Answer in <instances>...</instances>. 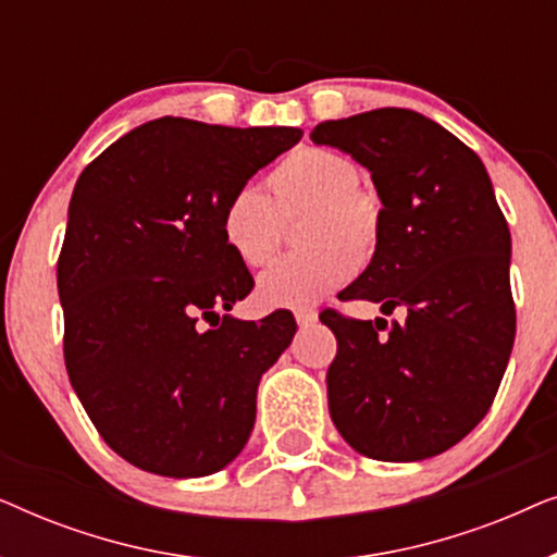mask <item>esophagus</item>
<instances>
[{
	"label": "esophagus",
	"mask_w": 557,
	"mask_h": 557,
	"mask_svg": "<svg viewBox=\"0 0 557 557\" xmlns=\"http://www.w3.org/2000/svg\"><path fill=\"white\" fill-rule=\"evenodd\" d=\"M294 317H296V324H299V326H309V324H314L317 319H319V314H317L314 309H296Z\"/></svg>",
	"instance_id": "esophagus-1"
}]
</instances>
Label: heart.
Instances as JSON below:
<instances>
[{
    "label": "heart",
    "instance_id": "heart-1",
    "mask_svg": "<svg viewBox=\"0 0 557 557\" xmlns=\"http://www.w3.org/2000/svg\"><path fill=\"white\" fill-rule=\"evenodd\" d=\"M271 200L256 187H238L220 210V235L240 263L258 269L276 253L281 225L311 210L304 223V253L278 258L258 278L263 307H309L375 256L383 210L360 189V170L337 151L304 147L273 166Z\"/></svg>",
    "mask_w": 557,
    "mask_h": 557
}]
</instances>
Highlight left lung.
I'll use <instances>...</instances> for the list:
<instances>
[{
  "label": "left lung",
  "mask_w": 557,
  "mask_h": 557,
  "mask_svg": "<svg viewBox=\"0 0 557 557\" xmlns=\"http://www.w3.org/2000/svg\"><path fill=\"white\" fill-rule=\"evenodd\" d=\"M319 147L370 172L383 202L380 243L339 299H368L403 322L345 319L326 372L330 416L357 454L423 461L476 429L515 345L509 238L492 180L474 151L410 109L324 121Z\"/></svg>",
  "instance_id": "8db88e82"
}]
</instances>
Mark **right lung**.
Masks as SVG:
<instances>
[{"label":"right lung","instance_id":"1","mask_svg":"<svg viewBox=\"0 0 557 557\" xmlns=\"http://www.w3.org/2000/svg\"><path fill=\"white\" fill-rule=\"evenodd\" d=\"M301 134L164 116L75 182L58 258L65 368L101 438L134 467L208 476L248 444L258 383L296 322L231 314L253 276L227 250L220 210Z\"/></svg>","mask_w":557,"mask_h":557}]
</instances>
